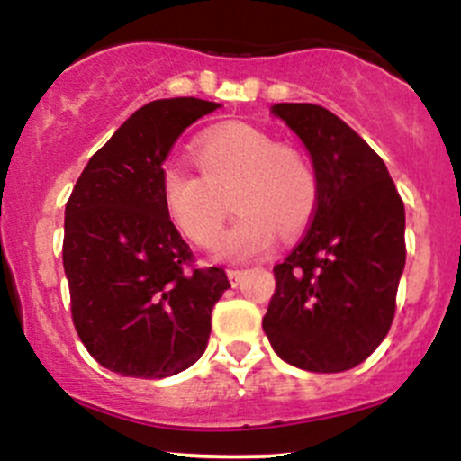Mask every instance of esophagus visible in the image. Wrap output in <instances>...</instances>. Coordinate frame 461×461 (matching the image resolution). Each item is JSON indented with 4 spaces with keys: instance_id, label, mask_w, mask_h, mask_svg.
Instances as JSON below:
<instances>
[{
    "instance_id": "obj_1",
    "label": "esophagus",
    "mask_w": 461,
    "mask_h": 461,
    "mask_svg": "<svg viewBox=\"0 0 461 461\" xmlns=\"http://www.w3.org/2000/svg\"><path fill=\"white\" fill-rule=\"evenodd\" d=\"M245 275H247V271H240V268H230V271H227V277H230L231 285L240 284V279L245 277Z\"/></svg>"
}]
</instances>
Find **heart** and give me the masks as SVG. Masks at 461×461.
Instances as JSON below:
<instances>
[{
	"mask_svg": "<svg viewBox=\"0 0 461 461\" xmlns=\"http://www.w3.org/2000/svg\"><path fill=\"white\" fill-rule=\"evenodd\" d=\"M201 176L179 162L160 171V197L168 219L197 245H212L223 225L230 193L238 210L221 236L216 256L245 262L275 245L277 230L297 234L316 205V177L299 151L277 147L245 123H225L194 140Z\"/></svg>",
	"mask_w": 461,
	"mask_h": 461,
	"instance_id": "b5f03b06",
	"label": "heart"
}]
</instances>
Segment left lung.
Listing matches in <instances>:
<instances>
[{"mask_svg": "<svg viewBox=\"0 0 461 461\" xmlns=\"http://www.w3.org/2000/svg\"><path fill=\"white\" fill-rule=\"evenodd\" d=\"M310 153L316 210L273 268L262 319L273 351L312 373L362 364L388 333L405 268V208L388 168L342 119L314 104H275Z\"/></svg>", "mask_w": 461, "mask_h": 461, "instance_id": "left-lung-1", "label": "left lung"}]
</instances>
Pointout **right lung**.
<instances>
[{
    "label": "right lung",
    "instance_id": "1",
    "mask_svg": "<svg viewBox=\"0 0 461 461\" xmlns=\"http://www.w3.org/2000/svg\"><path fill=\"white\" fill-rule=\"evenodd\" d=\"M221 104L156 99L88 160L65 208L62 264L79 340L104 368L162 379L203 356L210 316L230 288L223 268H188L193 251L168 219V151Z\"/></svg>",
    "mask_w": 461,
    "mask_h": 461
}]
</instances>
